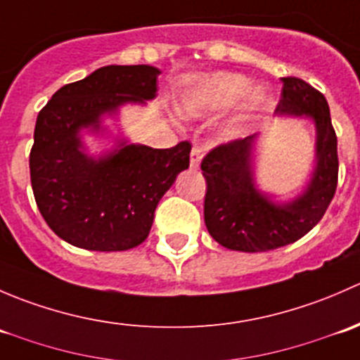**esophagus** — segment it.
<instances>
[{
    "mask_svg": "<svg viewBox=\"0 0 360 360\" xmlns=\"http://www.w3.org/2000/svg\"><path fill=\"white\" fill-rule=\"evenodd\" d=\"M202 157H203V150H202L200 146H193V148H191V153H190L191 167H198V163H200Z\"/></svg>",
    "mask_w": 360,
    "mask_h": 360,
    "instance_id": "obj_1",
    "label": "esophagus"
}]
</instances>
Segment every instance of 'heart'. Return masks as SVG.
Here are the masks:
<instances>
[{
  "label": "heart",
  "instance_id": "1",
  "mask_svg": "<svg viewBox=\"0 0 360 360\" xmlns=\"http://www.w3.org/2000/svg\"><path fill=\"white\" fill-rule=\"evenodd\" d=\"M252 82L245 75L238 72H214V75L198 76L188 82L181 99V112L186 116H203L235 106L245 96L244 112L238 115L231 123H228L224 134L228 137L238 136L242 122L248 112L263 108L268 103V92L264 86H256L250 90Z\"/></svg>",
  "mask_w": 360,
  "mask_h": 360
}]
</instances>
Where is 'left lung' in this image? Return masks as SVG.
Returning a JSON list of instances; mask_svg holds the SVG:
<instances>
[{
	"label": "left lung",
	"mask_w": 360,
	"mask_h": 360,
	"mask_svg": "<svg viewBox=\"0 0 360 360\" xmlns=\"http://www.w3.org/2000/svg\"><path fill=\"white\" fill-rule=\"evenodd\" d=\"M277 112L310 116L317 127V167L307 191L285 205H275L254 188V136L217 144L202 160L207 181L203 219L210 237L223 248L264 252L307 235L328 210L338 186V139L326 97L296 76L282 78Z\"/></svg>",
	"instance_id": "8db88e82"
}]
</instances>
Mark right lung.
Returning a JSON list of instances; mask_svg holds the SVG:
<instances>
[{"label": "right lung", "instance_id": "1", "mask_svg": "<svg viewBox=\"0 0 360 360\" xmlns=\"http://www.w3.org/2000/svg\"><path fill=\"white\" fill-rule=\"evenodd\" d=\"M153 66H106L60 86L39 111L29 155L36 205L52 231L89 250H127L150 235L160 198L190 167L191 144L123 146L106 158L82 153L78 130L101 115L157 94Z\"/></svg>", "mask_w": 360, "mask_h": 360}]
</instances>
